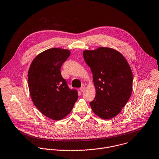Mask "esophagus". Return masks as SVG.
Masks as SVG:
<instances>
[{
	"label": "esophagus",
	"mask_w": 159,
	"mask_h": 159,
	"mask_svg": "<svg viewBox=\"0 0 159 159\" xmlns=\"http://www.w3.org/2000/svg\"><path fill=\"white\" fill-rule=\"evenodd\" d=\"M85 89H86V86H85L84 85H83V86H81V87L80 88V91L83 92V91L85 90Z\"/></svg>",
	"instance_id": "1"
}]
</instances>
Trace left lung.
Returning a JSON list of instances; mask_svg holds the SVG:
<instances>
[{
  "label": "left lung",
  "mask_w": 159,
  "mask_h": 159,
  "mask_svg": "<svg viewBox=\"0 0 159 159\" xmlns=\"http://www.w3.org/2000/svg\"><path fill=\"white\" fill-rule=\"evenodd\" d=\"M83 57L93 73L96 89L90 106L101 118H111L121 111L131 96V68L121 53L111 48L101 47L94 51H84Z\"/></svg>",
  "instance_id": "8db88e82"
}]
</instances>
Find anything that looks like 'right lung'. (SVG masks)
Listing matches in <instances>:
<instances>
[{
  "mask_svg": "<svg viewBox=\"0 0 159 159\" xmlns=\"http://www.w3.org/2000/svg\"><path fill=\"white\" fill-rule=\"evenodd\" d=\"M70 55L68 50L53 48L39 53L32 61L28 82L32 101L45 116L53 120L72 110L78 95L61 76L60 68Z\"/></svg>",
  "mask_w": 159,
  "mask_h": 159,
  "instance_id": "1",
  "label": "right lung"
}]
</instances>
